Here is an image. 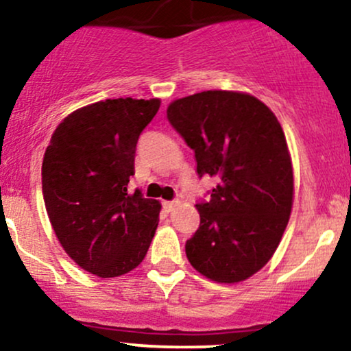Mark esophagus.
Returning a JSON list of instances; mask_svg holds the SVG:
<instances>
[{
    "mask_svg": "<svg viewBox=\"0 0 351 351\" xmlns=\"http://www.w3.org/2000/svg\"><path fill=\"white\" fill-rule=\"evenodd\" d=\"M176 204H178V201H163V208H165V211L171 213V211H173V208H175Z\"/></svg>",
    "mask_w": 351,
    "mask_h": 351,
    "instance_id": "1",
    "label": "esophagus"
}]
</instances>
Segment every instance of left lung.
Instances as JSON below:
<instances>
[{"mask_svg": "<svg viewBox=\"0 0 351 351\" xmlns=\"http://www.w3.org/2000/svg\"><path fill=\"white\" fill-rule=\"evenodd\" d=\"M167 117L195 152L198 175L217 181L211 199L196 204L189 264L221 284L249 279L271 261L292 211V160L279 120L259 99L234 90L176 99Z\"/></svg>", "mask_w": 351, "mask_h": 351, "instance_id": "1", "label": "left lung"}]
</instances>
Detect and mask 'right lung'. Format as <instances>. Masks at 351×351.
<instances>
[{
  "mask_svg": "<svg viewBox=\"0 0 351 351\" xmlns=\"http://www.w3.org/2000/svg\"><path fill=\"white\" fill-rule=\"evenodd\" d=\"M160 99H107L72 112L58 125L43 160L47 216L67 256L108 279L147 256L162 204L128 193L135 147Z\"/></svg>",
  "mask_w": 351,
  "mask_h": 351,
  "instance_id": "obj_1",
  "label": "right lung"
}]
</instances>
